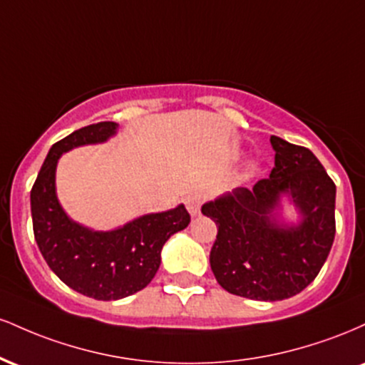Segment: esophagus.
Wrapping results in <instances>:
<instances>
[{
    "label": "esophagus",
    "instance_id": "34e87169",
    "mask_svg": "<svg viewBox=\"0 0 365 365\" xmlns=\"http://www.w3.org/2000/svg\"><path fill=\"white\" fill-rule=\"evenodd\" d=\"M206 200V195L202 194V192H192L190 195L185 199V204H187V209L188 212H190L192 216H197L200 212V206H202V202Z\"/></svg>",
    "mask_w": 365,
    "mask_h": 365
}]
</instances>
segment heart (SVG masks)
Returning a JSON list of instances; mask_svg holds the SVG:
<instances>
[{
  "label": "heart",
  "instance_id": "1",
  "mask_svg": "<svg viewBox=\"0 0 365 365\" xmlns=\"http://www.w3.org/2000/svg\"><path fill=\"white\" fill-rule=\"evenodd\" d=\"M255 170H257V161H255V159H250V161L247 163V173H254Z\"/></svg>",
  "mask_w": 365,
  "mask_h": 365
}]
</instances>
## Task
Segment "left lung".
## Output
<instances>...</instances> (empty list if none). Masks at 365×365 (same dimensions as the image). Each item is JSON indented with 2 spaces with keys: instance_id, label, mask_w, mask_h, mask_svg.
<instances>
[{
  "instance_id": "obj_1",
  "label": "left lung",
  "mask_w": 365,
  "mask_h": 365,
  "mask_svg": "<svg viewBox=\"0 0 365 365\" xmlns=\"http://www.w3.org/2000/svg\"><path fill=\"white\" fill-rule=\"evenodd\" d=\"M274 168L250 188L216 197L202 215L217 226L211 269L233 295L274 302L297 295L319 274L334 240L336 187L309 149L271 135ZM297 221L284 216V200Z\"/></svg>"
}]
</instances>
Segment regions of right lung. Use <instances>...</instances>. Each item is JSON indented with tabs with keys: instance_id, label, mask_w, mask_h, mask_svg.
Listing matches in <instances>:
<instances>
[{
	"instance_id": "1",
	"label": "right lung",
	"mask_w": 365,
	"mask_h": 365,
	"mask_svg": "<svg viewBox=\"0 0 365 365\" xmlns=\"http://www.w3.org/2000/svg\"><path fill=\"white\" fill-rule=\"evenodd\" d=\"M118 123L101 121L75 130L49 149L31 190L34 237L51 271L75 292L96 300H118L140 292L161 264L163 245L190 223L183 204L149 212L113 230L83 226L65 212L56 194V166L75 148L104 144Z\"/></svg>"
}]
</instances>
